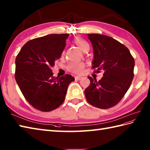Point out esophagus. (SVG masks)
Masks as SVG:
<instances>
[{"instance_id":"1","label":"esophagus","mask_w":150,"mask_h":150,"mask_svg":"<svg viewBox=\"0 0 150 150\" xmlns=\"http://www.w3.org/2000/svg\"><path fill=\"white\" fill-rule=\"evenodd\" d=\"M82 78V77H81V76H76L75 77V79L76 80H80V79H81Z\"/></svg>"}]
</instances>
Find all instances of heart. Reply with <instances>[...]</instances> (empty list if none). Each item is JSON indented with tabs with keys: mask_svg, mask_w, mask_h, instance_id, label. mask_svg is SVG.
Masks as SVG:
<instances>
[{
	"mask_svg": "<svg viewBox=\"0 0 150 150\" xmlns=\"http://www.w3.org/2000/svg\"><path fill=\"white\" fill-rule=\"evenodd\" d=\"M74 42L83 51L87 48H89V45L88 42L79 37L74 39ZM84 67L85 65L83 62H71L67 65V69L74 74H80L83 71Z\"/></svg>",
	"mask_w": 150,
	"mask_h": 150,
	"instance_id": "heart-1",
	"label": "heart"
}]
</instances>
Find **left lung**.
<instances>
[{"label": "left lung", "instance_id": "1", "mask_svg": "<svg viewBox=\"0 0 150 150\" xmlns=\"http://www.w3.org/2000/svg\"><path fill=\"white\" fill-rule=\"evenodd\" d=\"M93 45L94 73L103 71L98 81L88 76L91 83L85 90L87 102L96 108L109 109L120 102L134 77L135 60L129 49L108 35L88 33Z\"/></svg>", "mask_w": 150, "mask_h": 150}]
</instances>
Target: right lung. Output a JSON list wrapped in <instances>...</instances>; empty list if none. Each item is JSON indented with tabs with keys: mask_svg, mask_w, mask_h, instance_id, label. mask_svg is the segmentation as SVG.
<instances>
[{
	"mask_svg": "<svg viewBox=\"0 0 150 150\" xmlns=\"http://www.w3.org/2000/svg\"><path fill=\"white\" fill-rule=\"evenodd\" d=\"M68 37V33L50 34L32 39L15 59V80L27 102L39 111L49 112L62 105L69 83L74 80L70 74L55 78L51 69Z\"/></svg>",
	"mask_w": 150,
	"mask_h": 150,
	"instance_id": "right-lung-1",
	"label": "right lung"
}]
</instances>
